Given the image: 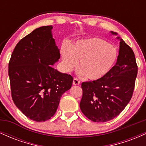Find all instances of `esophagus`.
<instances>
[{
    "mask_svg": "<svg viewBox=\"0 0 146 146\" xmlns=\"http://www.w3.org/2000/svg\"><path fill=\"white\" fill-rule=\"evenodd\" d=\"M80 80H79L78 78H75L74 79H73V85H79V84H80Z\"/></svg>",
    "mask_w": 146,
    "mask_h": 146,
    "instance_id": "obj_1",
    "label": "esophagus"
}]
</instances>
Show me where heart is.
Masks as SVG:
<instances>
[{
  "mask_svg": "<svg viewBox=\"0 0 146 146\" xmlns=\"http://www.w3.org/2000/svg\"><path fill=\"white\" fill-rule=\"evenodd\" d=\"M64 66L71 71L79 61V73L86 78L98 81L106 76L117 60L116 48L107 41L99 38L80 40L70 47L62 48Z\"/></svg>",
  "mask_w": 146,
  "mask_h": 146,
  "instance_id": "b5f03b06",
  "label": "heart"
}]
</instances>
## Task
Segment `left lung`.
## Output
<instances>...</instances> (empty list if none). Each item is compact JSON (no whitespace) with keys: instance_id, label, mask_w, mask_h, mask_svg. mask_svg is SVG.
Wrapping results in <instances>:
<instances>
[{"instance_id":"8db88e82","label":"left lung","mask_w":146,"mask_h":146,"mask_svg":"<svg viewBox=\"0 0 146 146\" xmlns=\"http://www.w3.org/2000/svg\"><path fill=\"white\" fill-rule=\"evenodd\" d=\"M119 44L117 62L109 73L98 81L82 83L80 109L94 122H106L118 116L133 94L138 71L135 53L122 39Z\"/></svg>"}]
</instances>
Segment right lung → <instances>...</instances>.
Listing matches in <instances>:
<instances>
[{
  "mask_svg": "<svg viewBox=\"0 0 146 146\" xmlns=\"http://www.w3.org/2000/svg\"><path fill=\"white\" fill-rule=\"evenodd\" d=\"M52 28H37L21 39L9 62L13 101L25 116L38 122L54 115L60 98L71 88L73 80L71 75L52 67L60 58Z\"/></svg>",
  "mask_w": 146,
  "mask_h": 146,
  "instance_id": "obj_1",
  "label": "right lung"
}]
</instances>
